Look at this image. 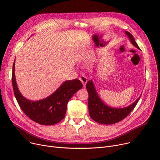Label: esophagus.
Here are the masks:
<instances>
[{"mask_svg":"<svg viewBox=\"0 0 160 160\" xmlns=\"http://www.w3.org/2000/svg\"><path fill=\"white\" fill-rule=\"evenodd\" d=\"M79 79L81 81V82L82 83L83 86H85L86 85V83L88 82V78H86V77H85V76H82V77H80L79 78Z\"/></svg>","mask_w":160,"mask_h":160,"instance_id":"obj_1","label":"esophagus"}]
</instances>
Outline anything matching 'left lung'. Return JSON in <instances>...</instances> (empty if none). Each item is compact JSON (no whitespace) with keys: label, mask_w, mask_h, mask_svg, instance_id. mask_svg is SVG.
<instances>
[{"label":"left lung","mask_w":160,"mask_h":160,"mask_svg":"<svg viewBox=\"0 0 160 160\" xmlns=\"http://www.w3.org/2000/svg\"><path fill=\"white\" fill-rule=\"evenodd\" d=\"M124 33L128 38L131 43L137 48L140 49L131 33L127 31H125ZM86 88L89 94L88 110L91 118L95 122L103 124H112L124 119L135 108L141 96V95L135 102L128 106L115 108L106 105L100 99L93 81L88 82Z\"/></svg>","instance_id":"obj_1"}]
</instances>
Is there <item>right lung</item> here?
<instances>
[{"label":"right lung","mask_w":160,"mask_h":160,"mask_svg":"<svg viewBox=\"0 0 160 160\" xmlns=\"http://www.w3.org/2000/svg\"><path fill=\"white\" fill-rule=\"evenodd\" d=\"M15 61L12 70V85L17 101L23 112L31 120L42 125H53L61 121L65 117L69 100L82 88L81 82L77 79L67 80L45 98L36 101L31 100L22 96L19 90L15 76Z\"/></svg>","instance_id":"1"}]
</instances>
